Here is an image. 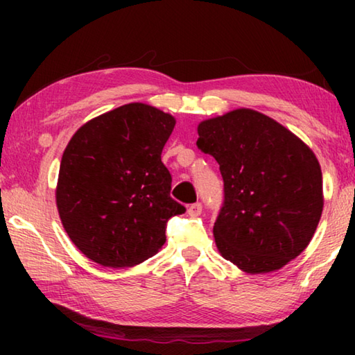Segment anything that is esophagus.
<instances>
[{"mask_svg": "<svg viewBox=\"0 0 355 355\" xmlns=\"http://www.w3.org/2000/svg\"><path fill=\"white\" fill-rule=\"evenodd\" d=\"M202 209H203L202 203L200 202H196V203H192V205H189L188 214L192 216V218H196V216H199L202 213Z\"/></svg>", "mask_w": 355, "mask_h": 355, "instance_id": "1", "label": "esophagus"}]
</instances>
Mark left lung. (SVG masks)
<instances>
[{
	"label": "left lung",
	"mask_w": 355,
	"mask_h": 355,
	"mask_svg": "<svg viewBox=\"0 0 355 355\" xmlns=\"http://www.w3.org/2000/svg\"><path fill=\"white\" fill-rule=\"evenodd\" d=\"M197 147L218 161L224 203L214 239L250 274L285 266L307 248L322 213L313 152L271 117L236 110L199 125Z\"/></svg>",
	"instance_id": "8db88e82"
}]
</instances>
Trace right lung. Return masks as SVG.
<instances>
[{"label": "right lung", "mask_w": 355, "mask_h": 355, "mask_svg": "<svg viewBox=\"0 0 355 355\" xmlns=\"http://www.w3.org/2000/svg\"><path fill=\"white\" fill-rule=\"evenodd\" d=\"M175 119L130 103L76 131L62 155L56 202L62 225L84 255L130 268L166 243V224L186 208L171 197L161 161Z\"/></svg>", "instance_id": "right-lung-1"}]
</instances>
